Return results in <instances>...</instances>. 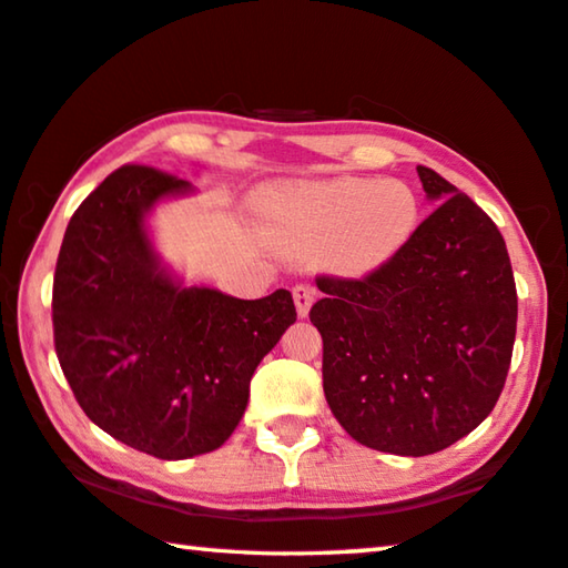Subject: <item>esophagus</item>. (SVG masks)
I'll use <instances>...</instances> for the list:
<instances>
[{"instance_id": "esophagus-1", "label": "esophagus", "mask_w": 568, "mask_h": 568, "mask_svg": "<svg viewBox=\"0 0 568 568\" xmlns=\"http://www.w3.org/2000/svg\"><path fill=\"white\" fill-rule=\"evenodd\" d=\"M293 301H295V308H298V316L305 318V316H308L313 301H316V287L295 285L293 287Z\"/></svg>"}]
</instances>
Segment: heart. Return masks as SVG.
<instances>
[{
    "instance_id": "heart-1",
    "label": "heart",
    "mask_w": 568,
    "mask_h": 568,
    "mask_svg": "<svg viewBox=\"0 0 568 568\" xmlns=\"http://www.w3.org/2000/svg\"><path fill=\"white\" fill-rule=\"evenodd\" d=\"M273 217L285 245L326 247L336 273L362 277L392 263L414 240L422 202L399 179L341 176L287 189L275 200Z\"/></svg>"
}]
</instances>
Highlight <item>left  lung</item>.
Listing matches in <instances>:
<instances>
[{"instance_id":"left-lung-1","label":"left lung","mask_w":568,"mask_h":568,"mask_svg":"<svg viewBox=\"0 0 568 568\" xmlns=\"http://www.w3.org/2000/svg\"><path fill=\"white\" fill-rule=\"evenodd\" d=\"M437 210L392 263L362 281L318 277L311 323L323 338V392L356 443L422 457L493 412L516 341L518 295L500 230L427 166Z\"/></svg>"}]
</instances>
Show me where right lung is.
Segmentation results:
<instances>
[{"instance_id": "1", "label": "right lung", "mask_w": 568, "mask_h": 568, "mask_svg": "<svg viewBox=\"0 0 568 568\" xmlns=\"http://www.w3.org/2000/svg\"><path fill=\"white\" fill-rule=\"evenodd\" d=\"M189 192L159 169H115L70 217L52 283L58 362L78 404L108 435L159 460L227 443L257 364L295 323L283 287L240 301L184 287L161 265L146 214Z\"/></svg>"}]
</instances>
